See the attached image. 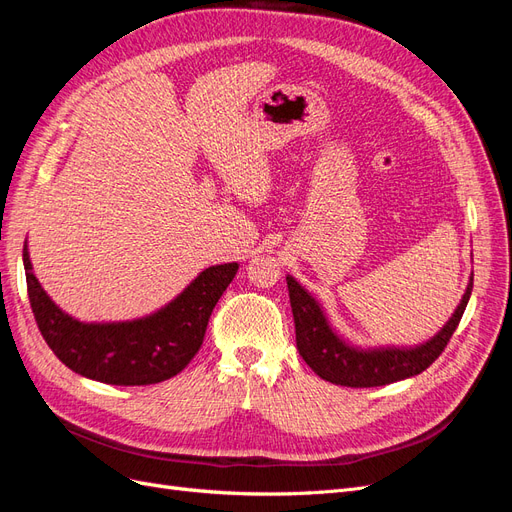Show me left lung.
Segmentation results:
<instances>
[{
	"label": "left lung",
	"instance_id": "8db88e82",
	"mask_svg": "<svg viewBox=\"0 0 512 512\" xmlns=\"http://www.w3.org/2000/svg\"><path fill=\"white\" fill-rule=\"evenodd\" d=\"M286 282L294 316V331H297V348L303 361L322 380L352 386V389L384 386L425 371L442 354L448 339L453 337L472 294L470 277V284L463 292L455 314L448 318L442 331L425 344H418L414 348H359L346 342L342 335H337L320 303L292 275L286 277Z\"/></svg>",
	"mask_w": 512,
	"mask_h": 512
}]
</instances>
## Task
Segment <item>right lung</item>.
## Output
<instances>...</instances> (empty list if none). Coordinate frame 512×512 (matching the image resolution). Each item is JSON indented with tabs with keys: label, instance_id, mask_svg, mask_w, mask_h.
I'll use <instances>...</instances> for the list:
<instances>
[{
	"label": "right lung",
	"instance_id": "right-lung-1",
	"mask_svg": "<svg viewBox=\"0 0 512 512\" xmlns=\"http://www.w3.org/2000/svg\"><path fill=\"white\" fill-rule=\"evenodd\" d=\"M23 265L29 305L44 342L76 374L115 386L158 384L177 376L203 346L215 303L237 275V262L196 275L158 312L126 322H81L59 309L36 280L27 243Z\"/></svg>",
	"mask_w": 512,
	"mask_h": 512
}]
</instances>
